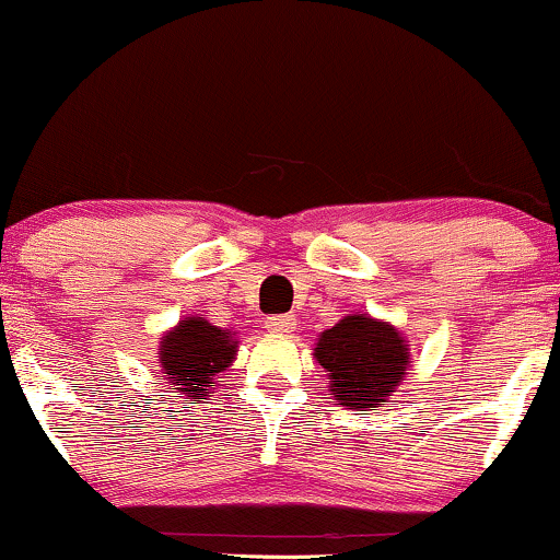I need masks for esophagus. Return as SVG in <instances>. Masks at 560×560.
I'll list each match as a JSON object with an SVG mask.
<instances>
[{
	"label": "esophagus",
	"mask_w": 560,
	"mask_h": 560,
	"mask_svg": "<svg viewBox=\"0 0 560 560\" xmlns=\"http://www.w3.org/2000/svg\"><path fill=\"white\" fill-rule=\"evenodd\" d=\"M268 331L273 334H292L294 329H298V318L294 316H271L268 318Z\"/></svg>",
	"instance_id": "esophagus-1"
}]
</instances>
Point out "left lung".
Returning <instances> with one entry per match:
<instances>
[{
  "instance_id": "8db88e82",
  "label": "left lung",
  "mask_w": 560,
  "mask_h": 560,
  "mask_svg": "<svg viewBox=\"0 0 560 560\" xmlns=\"http://www.w3.org/2000/svg\"><path fill=\"white\" fill-rule=\"evenodd\" d=\"M408 339L389 320L350 313L320 331L313 358L329 376V392L347 410H376L389 402L410 365Z\"/></svg>"
}]
</instances>
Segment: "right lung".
I'll return each instance as SVG.
<instances>
[{
    "label": "right lung",
    "instance_id": "add662e5",
    "mask_svg": "<svg viewBox=\"0 0 560 560\" xmlns=\"http://www.w3.org/2000/svg\"><path fill=\"white\" fill-rule=\"evenodd\" d=\"M236 347V334L213 326L208 318L186 316L160 337V371L184 400L199 402L210 397L215 376L234 363Z\"/></svg>",
    "mask_w": 560,
    "mask_h": 560
}]
</instances>
